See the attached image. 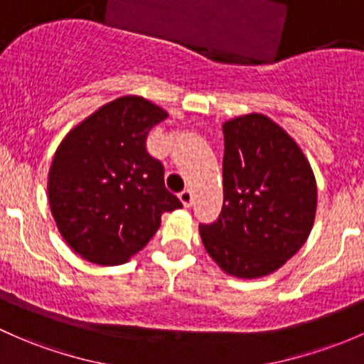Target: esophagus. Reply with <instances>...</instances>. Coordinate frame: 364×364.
<instances>
[{
    "label": "esophagus",
    "instance_id": "1",
    "mask_svg": "<svg viewBox=\"0 0 364 364\" xmlns=\"http://www.w3.org/2000/svg\"><path fill=\"white\" fill-rule=\"evenodd\" d=\"M192 192H190L188 188H185L183 190V192H179V200L183 202V205H185V208H190V205H192Z\"/></svg>",
    "mask_w": 364,
    "mask_h": 364
}]
</instances>
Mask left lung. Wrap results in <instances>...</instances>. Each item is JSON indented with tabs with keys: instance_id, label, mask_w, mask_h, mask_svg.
<instances>
[{
	"instance_id": "obj_1",
	"label": "left lung",
	"mask_w": 364,
	"mask_h": 364,
	"mask_svg": "<svg viewBox=\"0 0 364 364\" xmlns=\"http://www.w3.org/2000/svg\"><path fill=\"white\" fill-rule=\"evenodd\" d=\"M223 208L202 223L205 251L227 274L256 279L300 250L316 218V178L300 146L265 114L223 124Z\"/></svg>"
}]
</instances>
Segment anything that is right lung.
Instances as JSON below:
<instances>
[{
  "label": "right lung",
  "instance_id": "add662e5",
  "mask_svg": "<svg viewBox=\"0 0 364 364\" xmlns=\"http://www.w3.org/2000/svg\"><path fill=\"white\" fill-rule=\"evenodd\" d=\"M167 113L139 95L101 106L53 155L48 202L64 240L97 265H120L143 250L164 213L183 208L166 188L164 164L146 150Z\"/></svg>",
  "mask_w": 364,
  "mask_h": 364
}]
</instances>
